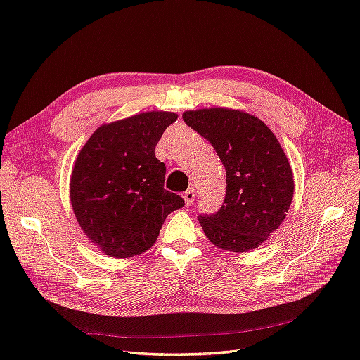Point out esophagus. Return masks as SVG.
<instances>
[{
  "label": "esophagus",
  "instance_id": "esophagus-1",
  "mask_svg": "<svg viewBox=\"0 0 360 360\" xmlns=\"http://www.w3.org/2000/svg\"><path fill=\"white\" fill-rule=\"evenodd\" d=\"M195 195H196V192H195V188L193 187H190L187 192L184 193V201H186V204L187 205H192L193 204V201H195Z\"/></svg>",
  "mask_w": 360,
  "mask_h": 360
}]
</instances>
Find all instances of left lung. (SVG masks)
<instances>
[{
  "instance_id": "left-lung-1",
  "label": "left lung",
  "mask_w": 360,
  "mask_h": 360,
  "mask_svg": "<svg viewBox=\"0 0 360 360\" xmlns=\"http://www.w3.org/2000/svg\"><path fill=\"white\" fill-rule=\"evenodd\" d=\"M182 119L212 143L226 168L223 205L198 217L205 236L226 250L255 249L285 221L294 196L280 142L258 117L238 110L187 111Z\"/></svg>"
}]
</instances>
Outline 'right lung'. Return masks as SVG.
Masks as SVG:
<instances>
[{
	"label": "right lung",
	"mask_w": 360,
	"mask_h": 360,
	"mask_svg": "<svg viewBox=\"0 0 360 360\" xmlns=\"http://www.w3.org/2000/svg\"><path fill=\"white\" fill-rule=\"evenodd\" d=\"M174 112L151 111L96 129L71 176V204L83 232L106 255L148 250L168 213L184 207L164 188L165 164L155 148Z\"/></svg>",
	"instance_id": "1"
}]
</instances>
